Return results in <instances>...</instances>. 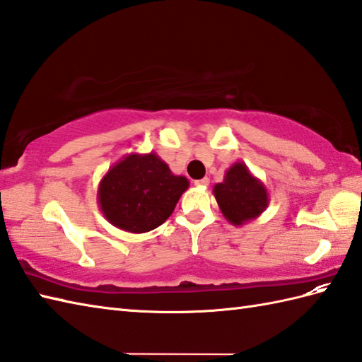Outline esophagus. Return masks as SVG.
<instances>
[{
  "mask_svg": "<svg viewBox=\"0 0 362 362\" xmlns=\"http://www.w3.org/2000/svg\"><path fill=\"white\" fill-rule=\"evenodd\" d=\"M209 183H210V179L209 177H204V179H201V180H194V185L196 187H209Z\"/></svg>",
  "mask_w": 362,
  "mask_h": 362,
  "instance_id": "obj_1",
  "label": "esophagus"
}]
</instances>
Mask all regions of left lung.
Here are the masks:
<instances>
[{"mask_svg":"<svg viewBox=\"0 0 362 362\" xmlns=\"http://www.w3.org/2000/svg\"><path fill=\"white\" fill-rule=\"evenodd\" d=\"M213 194L224 218L236 227L257 219L269 206L267 188L244 161L227 169L224 180L213 187Z\"/></svg>","mask_w":362,"mask_h":362,"instance_id":"8db88e82","label":"left lung"}]
</instances>
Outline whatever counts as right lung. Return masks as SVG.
I'll return each mask as SVG.
<instances>
[{"instance_id": "add662e5", "label": "right lung", "mask_w": 362, "mask_h": 362, "mask_svg": "<svg viewBox=\"0 0 362 362\" xmlns=\"http://www.w3.org/2000/svg\"><path fill=\"white\" fill-rule=\"evenodd\" d=\"M189 187L156 152H132L118 160L99 182L98 204L104 218L129 233H146L171 216Z\"/></svg>"}]
</instances>
